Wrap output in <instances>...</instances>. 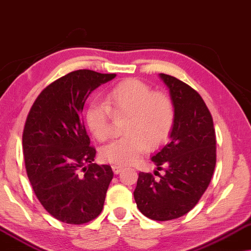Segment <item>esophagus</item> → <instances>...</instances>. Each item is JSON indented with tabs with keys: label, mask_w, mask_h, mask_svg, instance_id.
Returning <instances> with one entry per match:
<instances>
[{
	"label": "esophagus",
	"mask_w": 251,
	"mask_h": 251,
	"mask_svg": "<svg viewBox=\"0 0 251 251\" xmlns=\"http://www.w3.org/2000/svg\"><path fill=\"white\" fill-rule=\"evenodd\" d=\"M112 171H114L115 174H119V173L123 171V167H122V166L114 165V166H112Z\"/></svg>",
	"instance_id": "obj_1"
}]
</instances>
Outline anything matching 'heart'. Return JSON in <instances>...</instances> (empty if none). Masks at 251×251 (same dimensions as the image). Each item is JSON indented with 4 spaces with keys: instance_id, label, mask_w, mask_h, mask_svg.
<instances>
[{
    "instance_id": "heart-1",
    "label": "heart",
    "mask_w": 251,
    "mask_h": 251,
    "mask_svg": "<svg viewBox=\"0 0 251 251\" xmlns=\"http://www.w3.org/2000/svg\"><path fill=\"white\" fill-rule=\"evenodd\" d=\"M112 116L126 117L125 136L105 146L100 154L102 160L126 166L135 162L146 150L154 151L166 143L175 124L176 109L167 93L129 78L109 90L103 103L94 102L86 109V125L100 142L111 136Z\"/></svg>"
}]
</instances>
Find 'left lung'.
<instances>
[{"label": "left lung", "mask_w": 251, "mask_h": 251, "mask_svg": "<svg viewBox=\"0 0 251 251\" xmlns=\"http://www.w3.org/2000/svg\"><path fill=\"white\" fill-rule=\"evenodd\" d=\"M175 103L171 142L153 154L157 171L139 173L134 199L144 216L172 221L189 213L206 191L216 165V134L209 109L198 92L175 77L160 74Z\"/></svg>", "instance_id": "8db88e82"}]
</instances>
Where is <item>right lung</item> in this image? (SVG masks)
Masks as SVG:
<instances>
[{"label": "right lung", "mask_w": 251, "mask_h": 251, "mask_svg": "<svg viewBox=\"0 0 251 251\" xmlns=\"http://www.w3.org/2000/svg\"><path fill=\"white\" fill-rule=\"evenodd\" d=\"M115 77L89 69L67 74L41 92L27 115V176L44 209L63 223H89L103 209L114 173L93 162L97 150L90 146L82 111L91 92Z\"/></svg>", "instance_id": "add662e5"}]
</instances>
